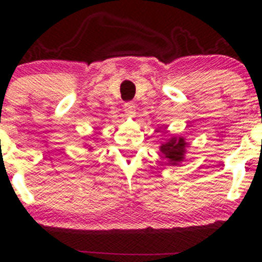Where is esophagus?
I'll return each instance as SVG.
<instances>
[{
	"label": "esophagus",
	"mask_w": 262,
	"mask_h": 262,
	"mask_svg": "<svg viewBox=\"0 0 262 262\" xmlns=\"http://www.w3.org/2000/svg\"><path fill=\"white\" fill-rule=\"evenodd\" d=\"M124 111H125V113L128 114V116H132V114H134L135 104L133 103V102H125V103H124Z\"/></svg>",
	"instance_id": "obj_1"
}]
</instances>
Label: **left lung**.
Masks as SVG:
<instances>
[{"label": "left lung", "instance_id": "left-lung-1", "mask_svg": "<svg viewBox=\"0 0 262 262\" xmlns=\"http://www.w3.org/2000/svg\"><path fill=\"white\" fill-rule=\"evenodd\" d=\"M186 141L183 138H171L169 141L162 144L160 150L165 154V158L170 159V165H179L180 161L183 160V154H185Z\"/></svg>", "mask_w": 262, "mask_h": 262}]
</instances>
